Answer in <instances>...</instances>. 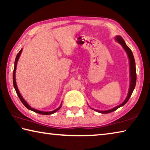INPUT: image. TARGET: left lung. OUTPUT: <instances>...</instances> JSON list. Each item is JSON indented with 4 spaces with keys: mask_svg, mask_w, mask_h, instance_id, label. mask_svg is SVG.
I'll return each instance as SVG.
<instances>
[{
    "mask_svg": "<svg viewBox=\"0 0 150 150\" xmlns=\"http://www.w3.org/2000/svg\"><path fill=\"white\" fill-rule=\"evenodd\" d=\"M116 42H118L119 44H121L122 46L124 49L125 50L126 52L127 53V54H128V58H129V62H130V88H129L128 95H127V97L126 98L125 100H124L122 103L120 104V105H118L117 106H116V107L112 108V109H110V110H108L101 111V110H95V109H94L95 110L97 111L100 113H102V114H107V113L112 112L117 110V109L118 108H120V106H124V105H125V104L128 101L129 98H130V97L132 95V94L134 88H135L136 83V64H135V60H134V55H133V54H132V52L130 48L127 46V45L126 44V43H125V42H124V40H123L122 38L120 36V35H118V36L116 37Z\"/></svg>",
    "mask_w": 150,
    "mask_h": 150,
    "instance_id": "obj_1",
    "label": "left lung"
}]
</instances>
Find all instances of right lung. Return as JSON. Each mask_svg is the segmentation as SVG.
I'll return each mask as SVG.
<instances>
[{"label":"right lung","instance_id":"add662e5","mask_svg":"<svg viewBox=\"0 0 150 150\" xmlns=\"http://www.w3.org/2000/svg\"><path fill=\"white\" fill-rule=\"evenodd\" d=\"M22 50H20V52H18V54L17 55H16V59H15V62H14V71H13V85H14V88H15V90H16V93H17V95H18V97H19V98H20V100H21V102H22V103H23V105H24L25 106H26V107L27 108H28L29 110H32V111L35 112H37V113H38V114H40V115H52V114L55 113V112H57L61 107H62V105H60V106H59V108H57V109H55V110H53V111H50V112L40 111V110H36V109H34V108H32L31 106H30L28 105V103L26 102V100H25L24 99L23 97H22V95H20V93L19 91H18V88L17 85H16V77H15V73H16V65H17L18 60V59H19L20 55V54H21V53H22Z\"/></svg>","mask_w":150,"mask_h":150}]
</instances>
